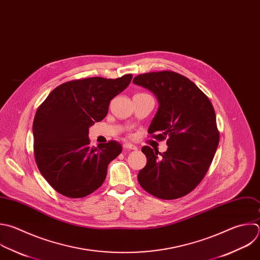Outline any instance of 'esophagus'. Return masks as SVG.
<instances>
[{"mask_svg":"<svg viewBox=\"0 0 260 260\" xmlns=\"http://www.w3.org/2000/svg\"><path fill=\"white\" fill-rule=\"evenodd\" d=\"M123 148L127 149V150H137V147L131 143H125L123 144Z\"/></svg>","mask_w":260,"mask_h":260,"instance_id":"esophagus-1","label":"esophagus"}]
</instances>
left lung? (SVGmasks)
Instances as JSON below:
<instances>
[{
    "instance_id": "left-lung-1",
    "label": "left lung",
    "mask_w": 260,
    "mask_h": 260,
    "mask_svg": "<svg viewBox=\"0 0 260 260\" xmlns=\"http://www.w3.org/2000/svg\"><path fill=\"white\" fill-rule=\"evenodd\" d=\"M133 82L152 92L159 103L148 133L158 140L168 138L163 153L142 148L147 164L139 171L138 181L157 198H181L202 181L217 149L213 106L193 81L174 71L140 74Z\"/></svg>"
}]
</instances>
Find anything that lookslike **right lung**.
I'll return each mask as SVG.
<instances>
[{"label": "right lung", "mask_w": 260, "mask_h": 260, "mask_svg": "<svg viewBox=\"0 0 260 260\" xmlns=\"http://www.w3.org/2000/svg\"><path fill=\"white\" fill-rule=\"evenodd\" d=\"M133 78L90 77L58 85L39 107L32 124L36 162L58 193L82 198L105 181L108 164L121 152L116 141L90 146L89 128L105 118L110 101Z\"/></svg>", "instance_id": "1"}]
</instances>
